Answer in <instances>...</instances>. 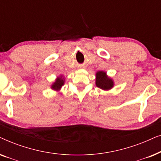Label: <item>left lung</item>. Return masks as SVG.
<instances>
[{
    "label": "left lung",
    "mask_w": 161,
    "mask_h": 161,
    "mask_svg": "<svg viewBox=\"0 0 161 161\" xmlns=\"http://www.w3.org/2000/svg\"><path fill=\"white\" fill-rule=\"evenodd\" d=\"M96 86L103 90H108L114 86V81L106 75V72L99 71L96 74Z\"/></svg>",
    "instance_id": "8db88e82"
}]
</instances>
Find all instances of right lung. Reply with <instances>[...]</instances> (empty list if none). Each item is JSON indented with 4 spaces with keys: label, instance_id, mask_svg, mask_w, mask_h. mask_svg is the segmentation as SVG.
<instances>
[{
    "label": "right lung",
    "instance_id": "add662e5",
    "mask_svg": "<svg viewBox=\"0 0 161 161\" xmlns=\"http://www.w3.org/2000/svg\"><path fill=\"white\" fill-rule=\"evenodd\" d=\"M64 84V79L62 78V76H61V77H58V78L56 79V81H55V83L52 85L51 88L53 89L58 91Z\"/></svg>",
    "mask_w": 161,
    "mask_h": 161
}]
</instances>
